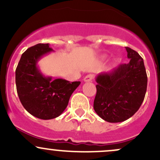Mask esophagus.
<instances>
[{
  "label": "esophagus",
  "mask_w": 160,
  "mask_h": 160,
  "mask_svg": "<svg viewBox=\"0 0 160 160\" xmlns=\"http://www.w3.org/2000/svg\"><path fill=\"white\" fill-rule=\"evenodd\" d=\"M93 77H94L93 74H88V75H87L84 77L83 80H84L85 82H90V81H91L92 80H93Z\"/></svg>",
  "instance_id": "obj_1"
}]
</instances>
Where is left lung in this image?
<instances>
[{
	"mask_svg": "<svg viewBox=\"0 0 160 160\" xmlns=\"http://www.w3.org/2000/svg\"><path fill=\"white\" fill-rule=\"evenodd\" d=\"M128 63H123L96 78L95 112L109 122L127 120L137 112L143 102L147 87V75L143 59L127 47Z\"/></svg>",
	"mask_w": 160,
	"mask_h": 160,
	"instance_id": "obj_1",
	"label": "left lung"
}]
</instances>
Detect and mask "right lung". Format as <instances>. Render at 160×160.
Returning a JSON list of instances; mask_svg holds the SVG:
<instances>
[{"label":"right lung","mask_w":160,"mask_h":160,"mask_svg":"<svg viewBox=\"0 0 160 160\" xmlns=\"http://www.w3.org/2000/svg\"><path fill=\"white\" fill-rule=\"evenodd\" d=\"M53 51L49 43H38L23 53L15 71L17 92L23 107L41 120L59 117L68 105L70 96L80 81L44 77L37 63L43 55Z\"/></svg>","instance_id":"1"}]
</instances>
